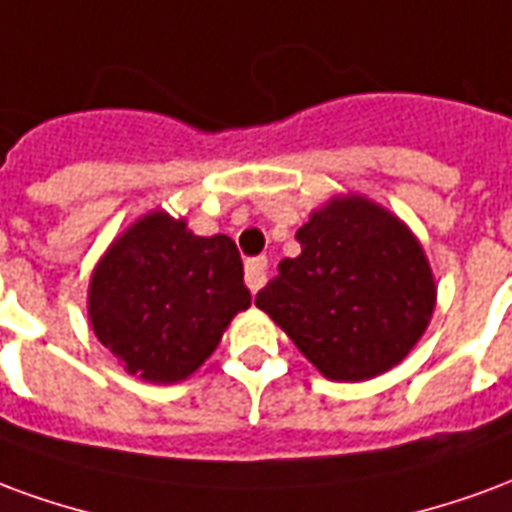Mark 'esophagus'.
Here are the masks:
<instances>
[{
	"instance_id": "esophagus-1",
	"label": "esophagus",
	"mask_w": 512,
	"mask_h": 512,
	"mask_svg": "<svg viewBox=\"0 0 512 512\" xmlns=\"http://www.w3.org/2000/svg\"><path fill=\"white\" fill-rule=\"evenodd\" d=\"M245 283L253 294L259 292L261 286L267 283V259L259 256V259H248L245 261Z\"/></svg>"
}]
</instances>
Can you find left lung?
Returning <instances> with one entry per match:
<instances>
[{"mask_svg": "<svg viewBox=\"0 0 512 512\" xmlns=\"http://www.w3.org/2000/svg\"><path fill=\"white\" fill-rule=\"evenodd\" d=\"M256 305L319 374L363 382L412 352L436 305L423 245L393 212L365 196H335L297 231Z\"/></svg>", "mask_w": 512, "mask_h": 512, "instance_id": "1", "label": "left lung"}]
</instances>
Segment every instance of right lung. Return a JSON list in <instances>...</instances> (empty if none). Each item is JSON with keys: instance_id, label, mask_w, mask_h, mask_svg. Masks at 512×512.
<instances>
[{"instance_id": "add662e5", "label": "right lung", "mask_w": 512, "mask_h": 512, "mask_svg": "<svg viewBox=\"0 0 512 512\" xmlns=\"http://www.w3.org/2000/svg\"><path fill=\"white\" fill-rule=\"evenodd\" d=\"M242 259L226 234L196 237L155 210L111 242L89 281L98 341L144 382L188 379L251 305Z\"/></svg>"}]
</instances>
